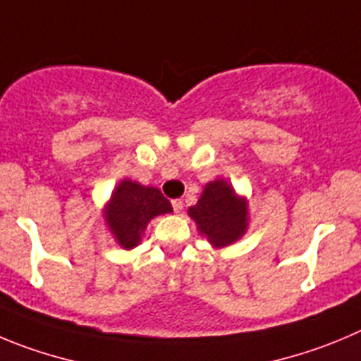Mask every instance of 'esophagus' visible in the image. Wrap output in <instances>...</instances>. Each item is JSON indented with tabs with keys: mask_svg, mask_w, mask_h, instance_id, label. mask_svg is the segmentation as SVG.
<instances>
[{
	"mask_svg": "<svg viewBox=\"0 0 361 361\" xmlns=\"http://www.w3.org/2000/svg\"><path fill=\"white\" fill-rule=\"evenodd\" d=\"M173 208H174V212H176V214H180V212L183 210V201L173 200Z\"/></svg>",
	"mask_w": 361,
	"mask_h": 361,
	"instance_id": "34e87169",
	"label": "esophagus"
}]
</instances>
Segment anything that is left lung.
<instances>
[{
    "instance_id": "obj_1",
    "label": "left lung",
    "mask_w": 361,
    "mask_h": 361,
    "mask_svg": "<svg viewBox=\"0 0 361 361\" xmlns=\"http://www.w3.org/2000/svg\"><path fill=\"white\" fill-rule=\"evenodd\" d=\"M188 215L214 247L233 244L247 230V201L238 197L226 180L207 183L200 201L188 208Z\"/></svg>"
}]
</instances>
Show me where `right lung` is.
I'll return each instance as SVG.
<instances>
[{"label":"right lung","instance_id":"1","mask_svg":"<svg viewBox=\"0 0 361 361\" xmlns=\"http://www.w3.org/2000/svg\"><path fill=\"white\" fill-rule=\"evenodd\" d=\"M171 212V201L165 200L158 188L123 180L104 208V221L121 247L133 249L139 245L147 222Z\"/></svg>","mask_w":361,"mask_h":361}]
</instances>
